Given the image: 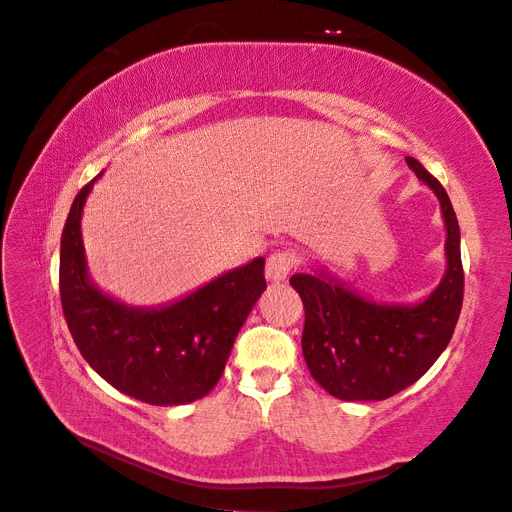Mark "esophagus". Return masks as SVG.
Instances as JSON below:
<instances>
[{
    "mask_svg": "<svg viewBox=\"0 0 512 512\" xmlns=\"http://www.w3.org/2000/svg\"><path fill=\"white\" fill-rule=\"evenodd\" d=\"M299 265V256L294 254L292 250H280V252H273L267 258V277L273 282H280L286 280L290 275V271Z\"/></svg>",
    "mask_w": 512,
    "mask_h": 512,
    "instance_id": "esophagus-1",
    "label": "esophagus"
}]
</instances>
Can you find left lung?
Segmentation results:
<instances>
[{
    "mask_svg": "<svg viewBox=\"0 0 512 512\" xmlns=\"http://www.w3.org/2000/svg\"><path fill=\"white\" fill-rule=\"evenodd\" d=\"M416 177L438 194L446 222L448 269L427 301L414 307L371 303L327 275L294 273L305 309L303 356L324 391L346 401L393 397L436 363L455 331L463 303L459 222L442 183L414 158Z\"/></svg>",
    "mask_w": 512,
    "mask_h": 512,
    "instance_id": "left-lung-1",
    "label": "left lung"
}]
</instances>
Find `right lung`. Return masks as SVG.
Returning a JSON list of instances; mask_svg holds the SVG:
<instances>
[{"instance_id": "add662e5", "label": "right lung", "mask_w": 512, "mask_h": 512, "mask_svg": "<svg viewBox=\"0 0 512 512\" xmlns=\"http://www.w3.org/2000/svg\"><path fill=\"white\" fill-rule=\"evenodd\" d=\"M94 181L76 194L59 250L61 309L76 348L108 384L145 404L181 406L205 397L224 374L235 337L267 288L265 258L164 309L121 305L87 277L81 213Z\"/></svg>"}]
</instances>
